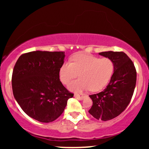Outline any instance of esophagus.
I'll use <instances>...</instances> for the list:
<instances>
[{
    "label": "esophagus",
    "instance_id": "esophagus-1",
    "mask_svg": "<svg viewBox=\"0 0 149 149\" xmlns=\"http://www.w3.org/2000/svg\"><path fill=\"white\" fill-rule=\"evenodd\" d=\"M74 97L77 99H79V100H83L85 97H86V95H84V94H80V95H79V94H75Z\"/></svg>",
    "mask_w": 149,
    "mask_h": 149
}]
</instances>
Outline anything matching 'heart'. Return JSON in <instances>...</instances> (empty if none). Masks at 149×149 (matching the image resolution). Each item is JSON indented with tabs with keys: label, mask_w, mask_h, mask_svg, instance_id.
<instances>
[{
	"label": "heart",
	"mask_w": 149,
	"mask_h": 149,
	"mask_svg": "<svg viewBox=\"0 0 149 149\" xmlns=\"http://www.w3.org/2000/svg\"><path fill=\"white\" fill-rule=\"evenodd\" d=\"M113 71L114 63L109 58L78 54L71 58V62L63 63L59 69V78L63 84L68 85L79 73L80 78L70 83L69 90L81 92L90 89L97 92L109 83Z\"/></svg>",
	"instance_id": "heart-1"
}]
</instances>
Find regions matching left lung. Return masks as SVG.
Returning a JSON list of instances; mask_svg holds the SVG:
<instances>
[{"mask_svg":"<svg viewBox=\"0 0 149 149\" xmlns=\"http://www.w3.org/2000/svg\"><path fill=\"white\" fill-rule=\"evenodd\" d=\"M112 59L114 72L102 92L90 95L92 106L89 113L97 120H109L119 116L130 102L136 81V71L132 61L123 52L99 53Z\"/></svg>","mask_w":149,"mask_h":149,"instance_id":"obj_1","label":"left lung"}]
</instances>
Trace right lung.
<instances>
[{"mask_svg": "<svg viewBox=\"0 0 149 149\" xmlns=\"http://www.w3.org/2000/svg\"><path fill=\"white\" fill-rule=\"evenodd\" d=\"M64 52L33 51L22 54L12 76L14 97L29 116L41 123L54 121L73 97L59 80Z\"/></svg>", "mask_w": 149, "mask_h": 149, "instance_id": "add662e5", "label": "right lung"}]
</instances>
